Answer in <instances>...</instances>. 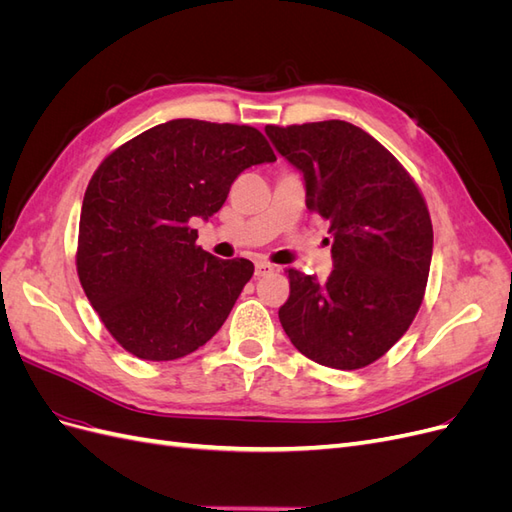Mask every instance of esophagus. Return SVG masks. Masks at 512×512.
I'll use <instances>...</instances> for the list:
<instances>
[{
    "label": "esophagus",
    "instance_id": "esophagus-1",
    "mask_svg": "<svg viewBox=\"0 0 512 512\" xmlns=\"http://www.w3.org/2000/svg\"><path fill=\"white\" fill-rule=\"evenodd\" d=\"M273 271H275V267L271 265V262H267V260H258V262H256V277L269 275V273H273Z\"/></svg>",
    "mask_w": 512,
    "mask_h": 512
}]
</instances>
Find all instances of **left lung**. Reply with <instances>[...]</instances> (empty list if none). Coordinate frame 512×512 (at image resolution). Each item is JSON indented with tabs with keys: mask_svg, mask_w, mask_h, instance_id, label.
<instances>
[{
	"mask_svg": "<svg viewBox=\"0 0 512 512\" xmlns=\"http://www.w3.org/2000/svg\"><path fill=\"white\" fill-rule=\"evenodd\" d=\"M305 179L307 209L329 220L327 282L288 269L280 322L292 346L333 369H361L408 331L425 297L433 228L408 170L348 121L267 126Z\"/></svg>",
	"mask_w": 512,
	"mask_h": 512,
	"instance_id": "1",
	"label": "left lung"
}]
</instances>
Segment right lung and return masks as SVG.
Masks as SVG:
<instances>
[{
  "instance_id": "right-lung-1",
  "label": "right lung",
  "mask_w": 512,
  "mask_h": 512,
  "mask_svg": "<svg viewBox=\"0 0 512 512\" xmlns=\"http://www.w3.org/2000/svg\"><path fill=\"white\" fill-rule=\"evenodd\" d=\"M273 160L256 128L198 119L160 123L102 160L83 198L76 273L123 350L175 361L220 331L254 265L211 256L190 224L222 209L245 168Z\"/></svg>"
}]
</instances>
